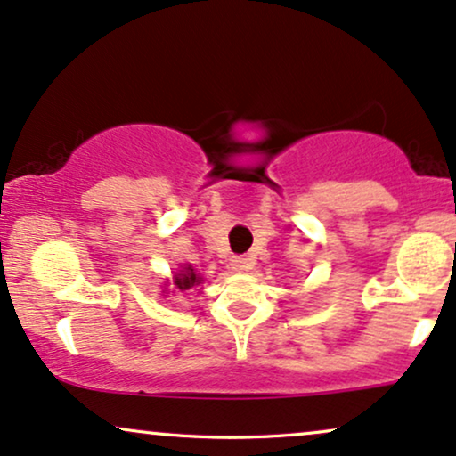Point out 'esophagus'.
<instances>
[{"mask_svg":"<svg viewBox=\"0 0 456 456\" xmlns=\"http://www.w3.org/2000/svg\"><path fill=\"white\" fill-rule=\"evenodd\" d=\"M232 269L235 273H244V271L252 269V261L248 256H232Z\"/></svg>","mask_w":456,"mask_h":456,"instance_id":"esophagus-1","label":"esophagus"}]
</instances>
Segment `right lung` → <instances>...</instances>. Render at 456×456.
<instances>
[{"instance_id":"add662e5","label":"right lung","mask_w":456,"mask_h":456,"mask_svg":"<svg viewBox=\"0 0 456 456\" xmlns=\"http://www.w3.org/2000/svg\"><path fill=\"white\" fill-rule=\"evenodd\" d=\"M175 280H176L175 284H176L178 290H187V288L201 284V278H200L198 273H195L191 267H185V271H183V273H176Z\"/></svg>"}]
</instances>
